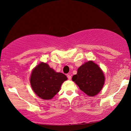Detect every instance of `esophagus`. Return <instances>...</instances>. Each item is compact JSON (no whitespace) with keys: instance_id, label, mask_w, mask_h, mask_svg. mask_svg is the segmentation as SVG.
<instances>
[{"instance_id":"esophagus-1","label":"esophagus","mask_w":131,"mask_h":131,"mask_svg":"<svg viewBox=\"0 0 131 131\" xmlns=\"http://www.w3.org/2000/svg\"><path fill=\"white\" fill-rule=\"evenodd\" d=\"M67 77H68V78L69 80H71V79H72V77H71V76H70V74H68Z\"/></svg>"}]
</instances>
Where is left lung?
Instances as JSON below:
<instances>
[{
    "instance_id": "1",
    "label": "left lung",
    "mask_w": 131,
    "mask_h": 131,
    "mask_svg": "<svg viewBox=\"0 0 131 131\" xmlns=\"http://www.w3.org/2000/svg\"><path fill=\"white\" fill-rule=\"evenodd\" d=\"M80 89L90 96H94L101 91L105 83V76L97 64L92 61L85 62L72 77Z\"/></svg>"
}]
</instances>
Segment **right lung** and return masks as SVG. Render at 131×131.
<instances>
[{
    "instance_id": "add662e5",
    "label": "right lung",
    "mask_w": 131,
    "mask_h": 131,
    "mask_svg": "<svg viewBox=\"0 0 131 131\" xmlns=\"http://www.w3.org/2000/svg\"><path fill=\"white\" fill-rule=\"evenodd\" d=\"M67 79L64 74L55 72L48 64L41 62L32 70L30 83L37 96L48 100L59 91L62 84Z\"/></svg>"
}]
</instances>
